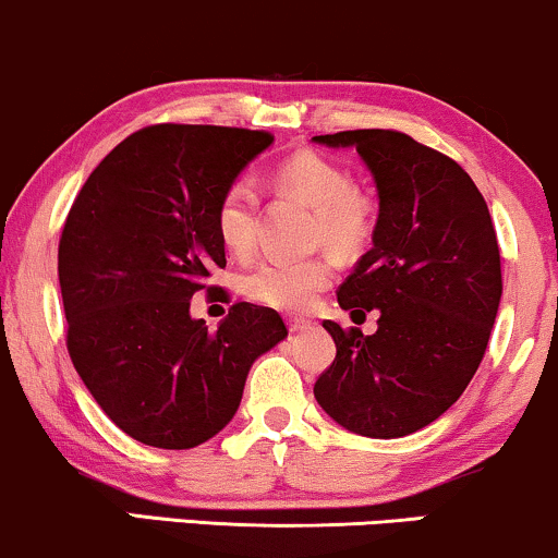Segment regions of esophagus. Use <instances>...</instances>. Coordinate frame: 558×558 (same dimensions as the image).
Here are the masks:
<instances>
[{"mask_svg":"<svg viewBox=\"0 0 558 558\" xmlns=\"http://www.w3.org/2000/svg\"><path fill=\"white\" fill-rule=\"evenodd\" d=\"M312 327L314 324L308 319H301V316H291V319H288V329H291L293 335H301V331H308Z\"/></svg>","mask_w":558,"mask_h":558,"instance_id":"obj_1","label":"esophagus"}]
</instances>
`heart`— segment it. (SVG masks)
I'll list each match as a JSON object with an SVG mask.
<instances>
[{
  "instance_id": "obj_1",
  "label": "heart",
  "mask_w": 558,
  "mask_h": 558,
  "mask_svg": "<svg viewBox=\"0 0 558 558\" xmlns=\"http://www.w3.org/2000/svg\"><path fill=\"white\" fill-rule=\"evenodd\" d=\"M275 187L314 208L312 234L340 255H352L371 236V203L355 190V180L335 161L314 151L286 159L275 172ZM259 195L255 182L239 178L223 190L216 208V231L234 255H246L257 242ZM327 257H270L252 267L244 291L280 312H306L329 286Z\"/></svg>"
}]
</instances>
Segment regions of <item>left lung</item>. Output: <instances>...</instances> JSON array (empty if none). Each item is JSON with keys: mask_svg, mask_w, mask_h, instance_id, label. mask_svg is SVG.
Listing matches in <instances>:
<instances>
[{"mask_svg": "<svg viewBox=\"0 0 558 558\" xmlns=\"http://www.w3.org/2000/svg\"><path fill=\"white\" fill-rule=\"evenodd\" d=\"M314 141L355 149L378 193L373 246L337 291L352 322L376 312L378 329L363 335L324 322L337 355L314 397L355 435H412L466 391L495 327L502 270L489 208L453 159L407 133L368 129Z\"/></svg>", "mask_w": 558, "mask_h": 558, "instance_id": "left-lung-1", "label": "left lung"}]
</instances>
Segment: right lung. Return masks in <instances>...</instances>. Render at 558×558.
Returning a JSON list of instances; mask_svg holds the SVG:
<instances>
[{
    "mask_svg": "<svg viewBox=\"0 0 558 558\" xmlns=\"http://www.w3.org/2000/svg\"><path fill=\"white\" fill-rule=\"evenodd\" d=\"M270 146L265 131L151 125L97 165L69 210V355L102 412L144 446L185 450L221 433L252 363L288 337L280 314L255 303H234L216 331L190 316L193 293L227 267L218 201Z\"/></svg>",
    "mask_w": 558,
    "mask_h": 558,
    "instance_id": "right-lung-1",
    "label": "right lung"
}]
</instances>
